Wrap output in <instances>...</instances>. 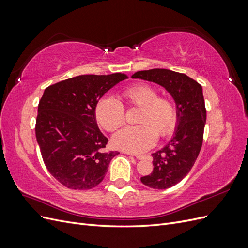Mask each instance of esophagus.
Returning <instances> with one entry per match:
<instances>
[{"mask_svg": "<svg viewBox=\"0 0 248 248\" xmlns=\"http://www.w3.org/2000/svg\"><path fill=\"white\" fill-rule=\"evenodd\" d=\"M128 154L134 156V157H136V158H138V159H142V158H144V157H145L144 155H140V154H132V153H128Z\"/></svg>", "mask_w": 248, "mask_h": 248, "instance_id": "34e87169", "label": "esophagus"}]
</instances>
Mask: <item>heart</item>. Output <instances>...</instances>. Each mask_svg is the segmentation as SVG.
Segmentation results:
<instances>
[{
  "mask_svg": "<svg viewBox=\"0 0 248 248\" xmlns=\"http://www.w3.org/2000/svg\"><path fill=\"white\" fill-rule=\"evenodd\" d=\"M121 97L127 107L140 108V125L118 131L112 138L117 148L131 153L145 152L155 145L157 134L164 138L174 132L178 121L176 104L170 97L158 96L156 88L139 82L124 89ZM95 118L104 129L115 131L125 121L123 104L115 97L104 96L96 103Z\"/></svg>",
  "mask_w": 248,
  "mask_h": 248,
  "instance_id": "obj_1",
  "label": "heart"
}]
</instances>
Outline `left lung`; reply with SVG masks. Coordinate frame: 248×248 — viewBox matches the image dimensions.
<instances>
[{
    "mask_svg": "<svg viewBox=\"0 0 248 248\" xmlns=\"http://www.w3.org/2000/svg\"><path fill=\"white\" fill-rule=\"evenodd\" d=\"M131 78L162 86L176 102L178 121L174 137L152 154L153 171L140 178L141 183L150 188L167 189L187 176L201 151L206 124L202 89L186 74L169 69L138 71Z\"/></svg>",
    "mask_w": 248,
    "mask_h": 248,
    "instance_id": "8db88e82",
    "label": "left lung"
}]
</instances>
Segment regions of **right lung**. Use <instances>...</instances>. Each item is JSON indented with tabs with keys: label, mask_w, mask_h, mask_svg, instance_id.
<instances>
[{
	"label": "right lung",
	"mask_w": 248,
	"mask_h": 248,
	"mask_svg": "<svg viewBox=\"0 0 248 248\" xmlns=\"http://www.w3.org/2000/svg\"><path fill=\"white\" fill-rule=\"evenodd\" d=\"M124 73L78 76L44 90L38 104L36 139L46 169L67 188L91 189L106 176L117 151L108 144L95 118L96 103Z\"/></svg>",
	"instance_id": "1"
}]
</instances>
